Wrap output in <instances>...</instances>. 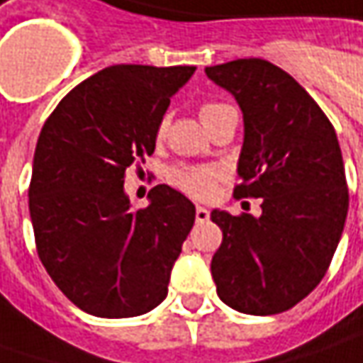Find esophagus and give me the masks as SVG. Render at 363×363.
<instances>
[{
    "mask_svg": "<svg viewBox=\"0 0 363 363\" xmlns=\"http://www.w3.org/2000/svg\"><path fill=\"white\" fill-rule=\"evenodd\" d=\"M208 220H210V212H208V208L198 206V208H196V222H208Z\"/></svg>",
    "mask_w": 363,
    "mask_h": 363,
    "instance_id": "esophagus-1",
    "label": "esophagus"
}]
</instances>
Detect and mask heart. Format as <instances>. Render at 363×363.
I'll use <instances>...</instances> for the list:
<instances>
[{"label":"heart","mask_w":363,"mask_h":363,"mask_svg":"<svg viewBox=\"0 0 363 363\" xmlns=\"http://www.w3.org/2000/svg\"><path fill=\"white\" fill-rule=\"evenodd\" d=\"M226 105H216V103H208L200 108V117H206L210 113H214L218 108ZM169 179L174 182L177 188L188 191L194 198H210L214 194L216 186V172L210 167H189V165H179L169 172Z\"/></svg>","instance_id":"1"}]
</instances>
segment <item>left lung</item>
Segmentation results:
<instances>
[{"label": "left lung", "mask_w": 363, "mask_h": 363, "mask_svg": "<svg viewBox=\"0 0 363 363\" xmlns=\"http://www.w3.org/2000/svg\"><path fill=\"white\" fill-rule=\"evenodd\" d=\"M242 111L236 198H262V214L212 210L222 244L212 257L218 297L248 315L283 313L325 277L347 216V184L333 125L279 66L240 58L206 66Z\"/></svg>", "instance_id": "left-lung-1"}]
</instances>
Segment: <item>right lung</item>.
Segmentation results:
<instances>
[{
    "instance_id": "add662e5",
    "label": "right lung",
    "mask_w": 363,
    "mask_h": 363,
    "mask_svg": "<svg viewBox=\"0 0 363 363\" xmlns=\"http://www.w3.org/2000/svg\"><path fill=\"white\" fill-rule=\"evenodd\" d=\"M194 72L103 68L68 92L40 131L28 191L38 257L86 313L137 317L167 297L196 206L160 184L147 208L133 210L123 186L127 169L155 151L169 101Z\"/></svg>"
}]
</instances>
